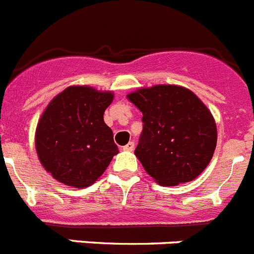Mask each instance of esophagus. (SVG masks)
Wrapping results in <instances>:
<instances>
[{
    "mask_svg": "<svg viewBox=\"0 0 254 254\" xmlns=\"http://www.w3.org/2000/svg\"><path fill=\"white\" fill-rule=\"evenodd\" d=\"M133 148H134V142H132V141H129V142L127 143V145L123 146V150H125V151H129V152H131V151H133Z\"/></svg>",
    "mask_w": 254,
    "mask_h": 254,
    "instance_id": "1",
    "label": "esophagus"
}]
</instances>
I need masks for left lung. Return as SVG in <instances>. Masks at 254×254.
Masks as SVG:
<instances>
[{
    "instance_id": "obj_1",
    "label": "left lung",
    "mask_w": 254,
    "mask_h": 254,
    "mask_svg": "<svg viewBox=\"0 0 254 254\" xmlns=\"http://www.w3.org/2000/svg\"><path fill=\"white\" fill-rule=\"evenodd\" d=\"M127 98L143 115L134 155L156 183L179 185L203 173L217 146V125L191 90L155 85L136 90Z\"/></svg>"
}]
</instances>
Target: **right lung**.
Returning a JSON list of instances; mask_svg holds the SVG:
<instances>
[{
	"label": "right lung",
	"mask_w": 254,
	"mask_h": 254,
	"mask_svg": "<svg viewBox=\"0 0 254 254\" xmlns=\"http://www.w3.org/2000/svg\"><path fill=\"white\" fill-rule=\"evenodd\" d=\"M113 93L87 85L55 97L37 123L35 146L41 165L65 185L87 188L104 173L118 147L103 115Z\"/></svg>",
	"instance_id": "obj_1"
}]
</instances>
